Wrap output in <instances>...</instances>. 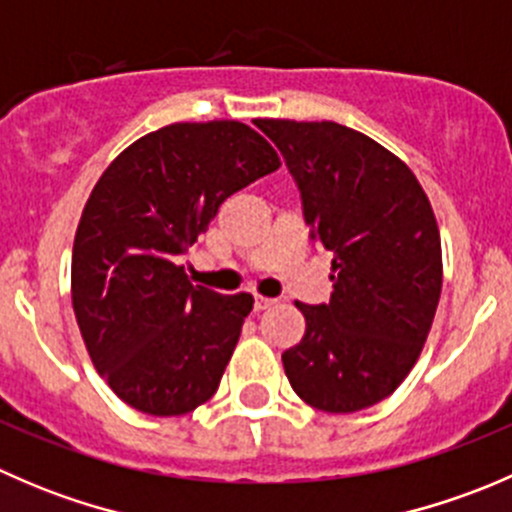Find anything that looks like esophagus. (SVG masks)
<instances>
[{
    "mask_svg": "<svg viewBox=\"0 0 512 512\" xmlns=\"http://www.w3.org/2000/svg\"><path fill=\"white\" fill-rule=\"evenodd\" d=\"M272 304H275V299H267V297H255V312H265V309H270Z\"/></svg>",
    "mask_w": 512,
    "mask_h": 512,
    "instance_id": "34e87169",
    "label": "esophagus"
}]
</instances>
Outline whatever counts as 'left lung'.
<instances>
[{
	"mask_svg": "<svg viewBox=\"0 0 512 512\" xmlns=\"http://www.w3.org/2000/svg\"><path fill=\"white\" fill-rule=\"evenodd\" d=\"M299 185L309 240L332 252L329 304H302L304 337L282 354L304 404L369 409L414 369L443 285L441 232L414 170L334 121L260 118Z\"/></svg>",
	"mask_w": 512,
	"mask_h": 512,
	"instance_id": "left-lung-1",
	"label": "left lung"
}]
</instances>
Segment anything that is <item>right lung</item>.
<instances>
[{"label": "right lung", "mask_w": 512, "mask_h": 512, "mask_svg": "<svg viewBox=\"0 0 512 512\" xmlns=\"http://www.w3.org/2000/svg\"><path fill=\"white\" fill-rule=\"evenodd\" d=\"M280 165L247 123H170L98 178L76 227L71 302L96 371L136 411L183 416L218 391L255 299L193 285L175 262L232 193Z\"/></svg>", "instance_id": "1"}]
</instances>
